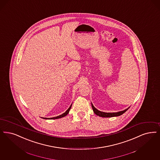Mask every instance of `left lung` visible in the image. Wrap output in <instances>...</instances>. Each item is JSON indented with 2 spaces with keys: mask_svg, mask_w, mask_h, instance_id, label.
Wrapping results in <instances>:
<instances>
[{
  "mask_svg": "<svg viewBox=\"0 0 160 160\" xmlns=\"http://www.w3.org/2000/svg\"><path fill=\"white\" fill-rule=\"evenodd\" d=\"M92 107L93 109V111L94 112V113L96 115H98L99 117H117V116H120V115H122V114H124L128 109L130 107H128L127 109L123 110V111H118L117 112H102L101 111L98 110L97 109L93 106V105L92 103Z\"/></svg>",
  "mask_w": 160,
  "mask_h": 160,
  "instance_id": "1",
  "label": "left lung"
}]
</instances>
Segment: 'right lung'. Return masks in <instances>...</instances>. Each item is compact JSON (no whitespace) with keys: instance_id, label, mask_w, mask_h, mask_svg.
Wrapping results in <instances>:
<instances>
[{"instance_id":"right-lung-1","label":"right lung","mask_w":160,"mask_h":160,"mask_svg":"<svg viewBox=\"0 0 160 160\" xmlns=\"http://www.w3.org/2000/svg\"><path fill=\"white\" fill-rule=\"evenodd\" d=\"M71 106H72V104L71 105L70 107L68 108V109L64 112L62 114H61V115H58L57 117H52V118H43V119H46V120H51V119H58V118H62V117H64L65 116H66V115H67L68 113H69V111H70V110L71 108Z\"/></svg>"}]
</instances>
